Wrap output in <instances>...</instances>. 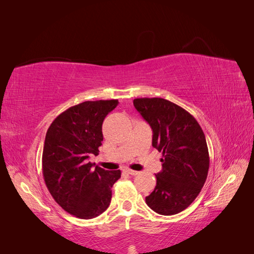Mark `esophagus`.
Returning a JSON list of instances; mask_svg holds the SVG:
<instances>
[{
  "label": "esophagus",
  "instance_id": "esophagus-1",
  "mask_svg": "<svg viewBox=\"0 0 254 254\" xmlns=\"http://www.w3.org/2000/svg\"><path fill=\"white\" fill-rule=\"evenodd\" d=\"M125 172H126V173H128L129 175H131V176H135V175H137V174H139V172H136V171H133V170H130V168H126V170H125Z\"/></svg>",
  "mask_w": 254,
  "mask_h": 254
}]
</instances>
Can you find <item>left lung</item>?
<instances>
[{"instance_id":"8db88e82","label":"left lung","mask_w":254,"mask_h":254,"mask_svg":"<svg viewBox=\"0 0 254 254\" xmlns=\"http://www.w3.org/2000/svg\"><path fill=\"white\" fill-rule=\"evenodd\" d=\"M133 105L152 129V146L163 156L162 171L146 203L161 215L180 213L206 180L210 157L204 133L193 115L167 99L135 98Z\"/></svg>"}]
</instances>
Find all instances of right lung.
Returning <instances> with one entry per match:
<instances>
[{"mask_svg":"<svg viewBox=\"0 0 254 254\" xmlns=\"http://www.w3.org/2000/svg\"><path fill=\"white\" fill-rule=\"evenodd\" d=\"M118 99L83 102L70 107L54 120L45 135L42 153L43 178L55 201L81 219H91L107 210L111 188L121 171H106L88 162L98 155L104 140L102 126Z\"/></svg>","mask_w":254,"mask_h":254,"instance_id":"add662e5","label":"right lung"}]
</instances>
